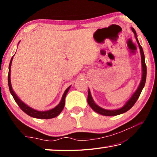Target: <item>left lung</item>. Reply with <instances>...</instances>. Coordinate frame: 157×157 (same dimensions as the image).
Masks as SVG:
<instances>
[{"instance_id":"1","label":"left lung","mask_w":157,"mask_h":157,"mask_svg":"<svg viewBox=\"0 0 157 157\" xmlns=\"http://www.w3.org/2000/svg\"><path fill=\"white\" fill-rule=\"evenodd\" d=\"M132 30L133 33H134V35H135V37H136V41H137L138 44H139L140 55H141V63H142V72H143L141 81H140L139 86V87H138V89H136V91H135L134 94L132 95L131 98H130V99L126 102V104L124 105L123 107L118 109H116V110L105 109H103L102 107H99L98 105H97L95 103L94 100H93V98H92L91 94V91H90V90L89 89L87 102H88L89 106L92 108L93 110L95 111V112H97L98 113L101 114V115L106 116H117V115H119V114L123 113L124 112H126V111H127L128 110H129L130 109H131L133 106L134 105V104L136 103L137 100L139 99V98L140 95V93H141L143 87H144V86H145V81H146V75H147V67H146L145 62L144 52H143L142 47L140 45L139 40H138V39H137L136 31H135L134 29L132 28Z\"/></svg>"}]
</instances>
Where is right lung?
<instances>
[{
  "label": "right lung",
  "instance_id": "right-lung-1",
  "mask_svg": "<svg viewBox=\"0 0 157 157\" xmlns=\"http://www.w3.org/2000/svg\"><path fill=\"white\" fill-rule=\"evenodd\" d=\"M13 57H12L11 61H10V65H9V73H8V78H7V79H8V86H9L10 91L11 93L13 98H14L15 102L17 103L18 107L21 109V110L24 111L25 113H27L28 116L33 117V118H40V119H50V118H52L57 116L61 112H62L63 107H64L65 98H66V94H67L69 89L71 88V86H68V88L66 89L64 94L63 95L62 100H61L60 102L59 103V105L56 106L55 108H53L50 110L44 111H37L36 109H34L31 108L30 107H29V106L25 104L22 100H21L12 89V87L11 85V80H10V72H11V70H10V69H11V65H12Z\"/></svg>",
  "mask_w": 157,
  "mask_h": 157
}]
</instances>
